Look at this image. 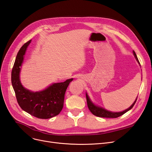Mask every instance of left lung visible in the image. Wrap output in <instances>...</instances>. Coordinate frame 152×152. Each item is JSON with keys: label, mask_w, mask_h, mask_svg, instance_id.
Listing matches in <instances>:
<instances>
[{"label": "left lung", "mask_w": 152, "mask_h": 152, "mask_svg": "<svg viewBox=\"0 0 152 152\" xmlns=\"http://www.w3.org/2000/svg\"><path fill=\"white\" fill-rule=\"evenodd\" d=\"M133 55L134 56L136 59L137 61V62H138L139 64L140 62L138 59V57L136 56V54L135 52L133 50ZM86 101H87V105H88V107L89 110H90V112L91 113L97 116V117H107V118H117V117H118L122 115H123L124 114H125L126 112H127L128 111H129V110H131L132 108H133V106L134 105L135 103L137 100V98L136 99L135 101L133 102V104H132L128 109H126L124 111H122V112H111L109 110H107L104 108H102L101 107L99 106H97L95 104H94V103L92 102V101L91 100V99H90L89 96L88 95L87 93H86Z\"/></svg>", "instance_id": "8db88e82"}]
</instances>
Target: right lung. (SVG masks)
<instances>
[{
  "mask_svg": "<svg viewBox=\"0 0 152 152\" xmlns=\"http://www.w3.org/2000/svg\"><path fill=\"white\" fill-rule=\"evenodd\" d=\"M31 40L24 43L19 50L11 73V82L19 105L28 114L39 119H49L62 110L64 95L72 78L64 82L53 83L40 91H31L24 88L20 81L21 67Z\"/></svg>",
  "mask_w": 152,
  "mask_h": 152,
  "instance_id": "add662e5",
  "label": "right lung"
}]
</instances>
